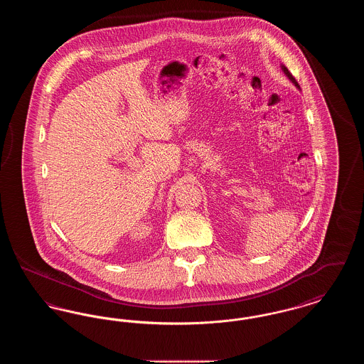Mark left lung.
<instances>
[{"instance_id": "1", "label": "left lung", "mask_w": 364, "mask_h": 364, "mask_svg": "<svg viewBox=\"0 0 364 364\" xmlns=\"http://www.w3.org/2000/svg\"><path fill=\"white\" fill-rule=\"evenodd\" d=\"M281 70H282V72H284V73H285V75H287V77H288V79H289V80H291V82H292V83H294V87H296V88H299V90H300V86H299V83H297V82H296V79H294V76H292V73H291V72H289V70H288V68H287V67H285V65H282V64H281Z\"/></svg>"}]
</instances>
